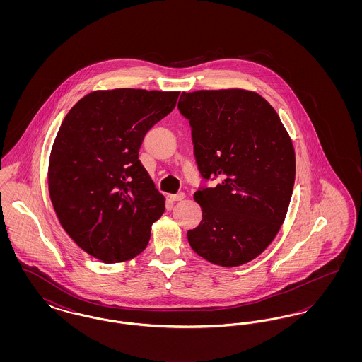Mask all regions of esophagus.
I'll use <instances>...</instances> for the list:
<instances>
[{
    "mask_svg": "<svg viewBox=\"0 0 362 362\" xmlns=\"http://www.w3.org/2000/svg\"><path fill=\"white\" fill-rule=\"evenodd\" d=\"M185 198H186V194H185V192H179V194L171 195V199H173V202H179V201H183Z\"/></svg>",
    "mask_w": 362,
    "mask_h": 362,
    "instance_id": "obj_1",
    "label": "esophagus"
}]
</instances>
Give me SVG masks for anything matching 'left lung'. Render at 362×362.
Wrapping results in <instances>:
<instances>
[{"mask_svg": "<svg viewBox=\"0 0 362 362\" xmlns=\"http://www.w3.org/2000/svg\"><path fill=\"white\" fill-rule=\"evenodd\" d=\"M177 108L192 129L201 175L220 180L194 194L202 221L187 232L189 245L217 266H241L270 245L285 221L296 176L292 138L254 90L183 92Z\"/></svg>", "mask_w": 362, "mask_h": 362, "instance_id": "1", "label": "left lung"}]
</instances>
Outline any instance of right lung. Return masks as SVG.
I'll return each instance as SVG.
<instances>
[{
  "label": "right lung",
  "mask_w": 362,
  "mask_h": 362,
  "mask_svg": "<svg viewBox=\"0 0 362 362\" xmlns=\"http://www.w3.org/2000/svg\"><path fill=\"white\" fill-rule=\"evenodd\" d=\"M177 90H93L71 107L49 160V192L59 224L104 263L136 258L165 210L138 155L146 132L176 105Z\"/></svg>",
  "instance_id": "add662e5"
}]
</instances>
